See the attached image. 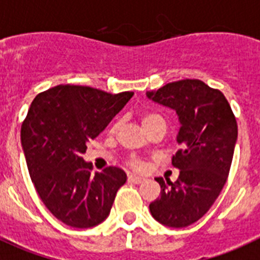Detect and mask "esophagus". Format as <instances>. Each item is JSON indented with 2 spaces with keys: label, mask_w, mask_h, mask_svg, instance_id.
I'll list each match as a JSON object with an SVG mask.
<instances>
[{
  "label": "esophagus",
  "mask_w": 260,
  "mask_h": 260,
  "mask_svg": "<svg viewBox=\"0 0 260 260\" xmlns=\"http://www.w3.org/2000/svg\"><path fill=\"white\" fill-rule=\"evenodd\" d=\"M128 180H129V182H132V184H143L144 181H145V178L140 177V176H135V174H132V176H129V177H128Z\"/></svg>",
  "instance_id": "1"
}]
</instances>
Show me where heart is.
Listing matches in <instances>:
<instances>
[{
  "mask_svg": "<svg viewBox=\"0 0 260 260\" xmlns=\"http://www.w3.org/2000/svg\"><path fill=\"white\" fill-rule=\"evenodd\" d=\"M160 120L164 119L160 115H157V113H145V115L141 116V124H143L144 128L147 129V128H149L152 124L156 123V121H160ZM116 126L117 124H115V128H116ZM131 165H132V168L137 169V171H143L144 168H145V164L140 160H132L131 161Z\"/></svg>",
  "mask_w": 260,
  "mask_h": 260,
  "instance_id": "heart-1",
  "label": "heart"
}]
</instances>
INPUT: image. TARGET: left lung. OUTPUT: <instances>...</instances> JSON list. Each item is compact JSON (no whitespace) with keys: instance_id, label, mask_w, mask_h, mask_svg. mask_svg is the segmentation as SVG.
Wrapping results in <instances>:
<instances>
[{"instance_id":"left-lung-1","label":"left lung","mask_w":260,"mask_h":260,"mask_svg":"<svg viewBox=\"0 0 260 260\" xmlns=\"http://www.w3.org/2000/svg\"><path fill=\"white\" fill-rule=\"evenodd\" d=\"M147 98L176 111V141L181 145L172 158L180 169L178 180L154 178L161 196L150 202V214L168 228H186L208 213L226 184L238 139L237 120L223 93L198 79L168 83L148 91Z\"/></svg>"}]
</instances>
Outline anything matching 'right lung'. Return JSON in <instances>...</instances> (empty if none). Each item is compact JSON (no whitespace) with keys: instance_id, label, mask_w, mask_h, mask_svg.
<instances>
[{"instance_id":"obj_1","label":"right lung","mask_w":260,"mask_h":260,"mask_svg":"<svg viewBox=\"0 0 260 260\" xmlns=\"http://www.w3.org/2000/svg\"><path fill=\"white\" fill-rule=\"evenodd\" d=\"M132 96L60 84L32 100L21 128L26 164L46 208L67 226L93 228L110 215L125 172L110 167L91 174L82 154Z\"/></svg>"}]
</instances>
